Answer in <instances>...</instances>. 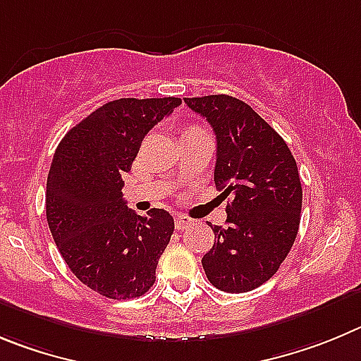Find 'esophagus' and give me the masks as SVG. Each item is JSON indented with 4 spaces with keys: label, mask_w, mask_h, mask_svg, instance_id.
Returning a JSON list of instances; mask_svg holds the SVG:
<instances>
[{
    "label": "esophagus",
    "mask_w": 361,
    "mask_h": 361,
    "mask_svg": "<svg viewBox=\"0 0 361 361\" xmlns=\"http://www.w3.org/2000/svg\"><path fill=\"white\" fill-rule=\"evenodd\" d=\"M192 223H194V221L190 219V217L183 216V214H178V216H176V228L178 230L188 228V226L192 225Z\"/></svg>",
    "instance_id": "obj_1"
}]
</instances>
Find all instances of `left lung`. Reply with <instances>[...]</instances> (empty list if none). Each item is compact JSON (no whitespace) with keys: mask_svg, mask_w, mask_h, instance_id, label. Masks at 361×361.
Segmentation results:
<instances>
[{"mask_svg":"<svg viewBox=\"0 0 361 361\" xmlns=\"http://www.w3.org/2000/svg\"><path fill=\"white\" fill-rule=\"evenodd\" d=\"M216 133L214 181L232 196L226 226L201 259L217 290L246 293L277 274L300 225L302 185L290 147L248 104L230 95L185 99Z\"/></svg>","mask_w":361,"mask_h":361,"instance_id":"obj_1","label":"left lung"}]
</instances>
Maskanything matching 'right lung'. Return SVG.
Segmentation results:
<instances>
[{
	"mask_svg": "<svg viewBox=\"0 0 361 361\" xmlns=\"http://www.w3.org/2000/svg\"><path fill=\"white\" fill-rule=\"evenodd\" d=\"M181 104L118 99L71 128L57 145L47 181V221L71 274L102 297H142L157 281L158 259L174 232L173 216H136L124 201L144 136Z\"/></svg>",
	"mask_w": 361,
	"mask_h": 361,
	"instance_id": "right-lung-1",
	"label": "right lung"
}]
</instances>
